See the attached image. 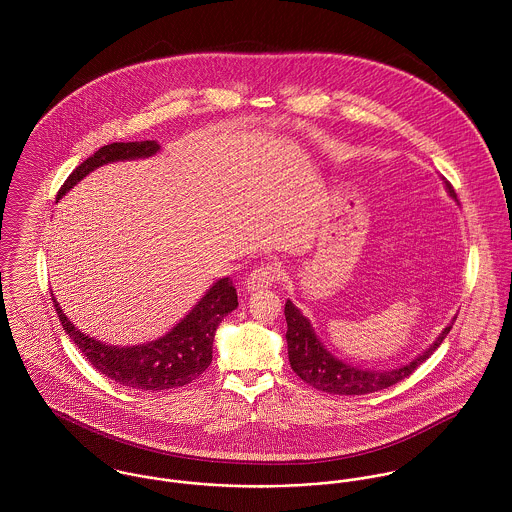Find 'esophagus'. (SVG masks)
I'll use <instances>...</instances> for the list:
<instances>
[{
  "label": "esophagus",
  "instance_id": "esophagus-1",
  "mask_svg": "<svg viewBox=\"0 0 512 512\" xmlns=\"http://www.w3.org/2000/svg\"><path fill=\"white\" fill-rule=\"evenodd\" d=\"M280 280V268L276 264H262L246 280V292H256L274 286Z\"/></svg>",
  "mask_w": 512,
  "mask_h": 512
}]
</instances>
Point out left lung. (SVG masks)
<instances>
[{"instance_id":"1","label":"left lung","mask_w":512,"mask_h":512,"mask_svg":"<svg viewBox=\"0 0 512 512\" xmlns=\"http://www.w3.org/2000/svg\"><path fill=\"white\" fill-rule=\"evenodd\" d=\"M445 189L455 199V191L449 183H445ZM284 313L288 321L286 341H288V357H290L293 372L315 390H323L327 394H343V396H359V394L384 390L404 380L406 376H410L418 366L434 355V351L447 337L455 321L453 317V321L439 333L434 345L426 349L422 355H418L412 363L392 368V370H370L361 366L347 365L337 357H333L325 349V345L317 339L309 319L303 317V313L293 305L290 299L286 303Z\"/></svg>"}]
</instances>
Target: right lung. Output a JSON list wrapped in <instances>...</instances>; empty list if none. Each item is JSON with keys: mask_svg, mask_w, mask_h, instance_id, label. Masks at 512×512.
<instances>
[{"mask_svg": "<svg viewBox=\"0 0 512 512\" xmlns=\"http://www.w3.org/2000/svg\"><path fill=\"white\" fill-rule=\"evenodd\" d=\"M159 147L153 140L128 144L118 142L100 147L69 175V179L59 189L57 199L71 191L80 179H84L96 167L110 161L149 157L157 153ZM53 303L63 329L86 357V361L100 374L130 388L167 390L193 382L211 365L217 327L232 309H236L238 297L230 278H222L213 284V288L197 301L189 315H185L169 333L134 347H112L80 333L63 313L57 299H53Z\"/></svg>", "mask_w": 512, "mask_h": 512, "instance_id": "1", "label": "right lung"}]
</instances>
